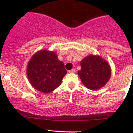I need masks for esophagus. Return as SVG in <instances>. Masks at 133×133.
<instances>
[{
    "instance_id": "esophagus-1",
    "label": "esophagus",
    "mask_w": 133,
    "mask_h": 133,
    "mask_svg": "<svg viewBox=\"0 0 133 133\" xmlns=\"http://www.w3.org/2000/svg\"><path fill=\"white\" fill-rule=\"evenodd\" d=\"M69 73H75V69H71V70H69Z\"/></svg>"
}]
</instances>
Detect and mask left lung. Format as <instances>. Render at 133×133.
<instances>
[{
	"label": "left lung",
	"instance_id": "1",
	"mask_svg": "<svg viewBox=\"0 0 133 133\" xmlns=\"http://www.w3.org/2000/svg\"><path fill=\"white\" fill-rule=\"evenodd\" d=\"M81 69L78 71L82 84L91 90L104 87L111 78V69L108 61L99 55H89L80 62Z\"/></svg>",
	"mask_w": 133,
	"mask_h": 133
}]
</instances>
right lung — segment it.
I'll list each match as a JSON object with an SVG mask.
<instances>
[{"mask_svg":"<svg viewBox=\"0 0 133 133\" xmlns=\"http://www.w3.org/2000/svg\"><path fill=\"white\" fill-rule=\"evenodd\" d=\"M26 73L32 87L44 93H49L60 85L67 71L54 51L42 49L28 62Z\"/></svg>","mask_w":133,"mask_h":133,"instance_id":"obj_1","label":"right lung"}]
</instances>
